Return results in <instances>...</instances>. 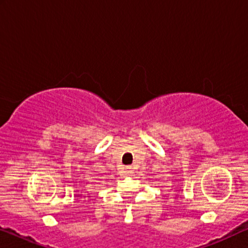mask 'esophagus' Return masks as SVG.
Instances as JSON below:
<instances>
[{"instance_id":"1","label":"esophagus","mask_w":248,"mask_h":248,"mask_svg":"<svg viewBox=\"0 0 248 248\" xmlns=\"http://www.w3.org/2000/svg\"><path fill=\"white\" fill-rule=\"evenodd\" d=\"M130 169H131L130 167H127V168H126V174H127V175H128V174H131V170H130Z\"/></svg>"}]
</instances>
